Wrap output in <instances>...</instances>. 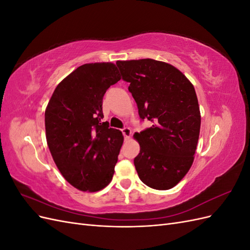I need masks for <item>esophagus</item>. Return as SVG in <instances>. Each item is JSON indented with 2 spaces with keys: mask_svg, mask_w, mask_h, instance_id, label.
Wrapping results in <instances>:
<instances>
[{
  "mask_svg": "<svg viewBox=\"0 0 250 250\" xmlns=\"http://www.w3.org/2000/svg\"><path fill=\"white\" fill-rule=\"evenodd\" d=\"M122 133H123L125 139H129L130 135H131V129L129 127H124L122 129Z\"/></svg>",
  "mask_w": 250,
  "mask_h": 250,
  "instance_id": "obj_1",
  "label": "esophagus"
}]
</instances>
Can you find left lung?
<instances>
[{"label": "left lung", "instance_id": "obj_1", "mask_svg": "<svg viewBox=\"0 0 250 250\" xmlns=\"http://www.w3.org/2000/svg\"><path fill=\"white\" fill-rule=\"evenodd\" d=\"M137 102L142 120L152 126L134 133L140 153L134 166L140 179L155 190L175 187L190 170L200 132V110L188 79L167 62L154 59L117 62Z\"/></svg>", "mask_w": 250, "mask_h": 250}]
</instances>
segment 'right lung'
<instances>
[{
  "instance_id": "right-lung-1",
  "label": "right lung",
  "mask_w": 250,
  "mask_h": 250,
  "mask_svg": "<svg viewBox=\"0 0 250 250\" xmlns=\"http://www.w3.org/2000/svg\"><path fill=\"white\" fill-rule=\"evenodd\" d=\"M120 79L111 62L80 65L56 86L44 112L53 160L80 191H100L112 179L124 138L107 122L101 123L102 100Z\"/></svg>"
}]
</instances>
